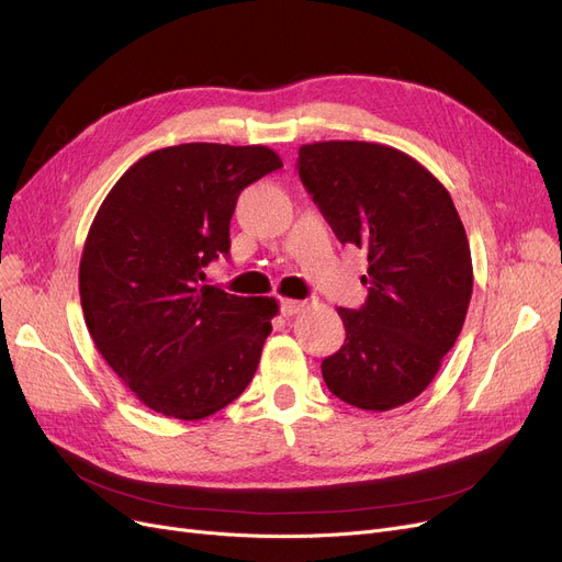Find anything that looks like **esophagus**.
Returning <instances> with one entry per match:
<instances>
[{
	"label": "esophagus",
	"mask_w": 562,
	"mask_h": 562,
	"mask_svg": "<svg viewBox=\"0 0 562 562\" xmlns=\"http://www.w3.org/2000/svg\"><path fill=\"white\" fill-rule=\"evenodd\" d=\"M306 306H308V304L302 302V300H283V302H281V313H283L285 317H292V315L302 313Z\"/></svg>",
	"instance_id": "34e87169"
}]
</instances>
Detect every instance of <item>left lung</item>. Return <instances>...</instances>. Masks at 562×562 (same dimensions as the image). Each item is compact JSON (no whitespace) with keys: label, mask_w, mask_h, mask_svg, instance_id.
I'll return each mask as SVG.
<instances>
[{"label":"left lung","mask_w":562,"mask_h":562,"mask_svg":"<svg viewBox=\"0 0 562 562\" xmlns=\"http://www.w3.org/2000/svg\"><path fill=\"white\" fill-rule=\"evenodd\" d=\"M300 178L336 237L368 254V300L338 308L327 389L366 412L418 397L456 345L473 290L464 224L446 187L403 150L370 142L300 148Z\"/></svg>","instance_id":"8db88e82"}]
</instances>
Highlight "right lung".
Masks as SVG:
<instances>
[{"instance_id":"right-lung-1","label":"right lung","mask_w":562,"mask_h":562,"mask_svg":"<svg viewBox=\"0 0 562 562\" xmlns=\"http://www.w3.org/2000/svg\"><path fill=\"white\" fill-rule=\"evenodd\" d=\"M281 167L267 146L180 144L144 155L104 196L79 300L98 352L148 409L199 420L254 380L277 300L201 281L231 249L239 192Z\"/></svg>"}]
</instances>
